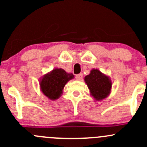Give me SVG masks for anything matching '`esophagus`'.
Listing matches in <instances>:
<instances>
[{"label":"esophagus","instance_id":"1","mask_svg":"<svg viewBox=\"0 0 147 147\" xmlns=\"http://www.w3.org/2000/svg\"><path fill=\"white\" fill-rule=\"evenodd\" d=\"M76 77V80H80L82 78H83V74H76V75L75 76Z\"/></svg>","mask_w":147,"mask_h":147}]
</instances>
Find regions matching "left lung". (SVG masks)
Wrapping results in <instances>:
<instances>
[{"instance_id": "obj_1", "label": "left lung", "mask_w": 147, "mask_h": 147, "mask_svg": "<svg viewBox=\"0 0 147 147\" xmlns=\"http://www.w3.org/2000/svg\"><path fill=\"white\" fill-rule=\"evenodd\" d=\"M91 94L97 100L105 99L110 93L111 82L109 78L102 74L98 69H92L89 75L85 77Z\"/></svg>"}]
</instances>
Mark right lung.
Here are the masks:
<instances>
[{"instance_id": "obj_1", "label": "right lung", "mask_w": 147, "mask_h": 147, "mask_svg": "<svg viewBox=\"0 0 147 147\" xmlns=\"http://www.w3.org/2000/svg\"><path fill=\"white\" fill-rule=\"evenodd\" d=\"M72 74H67L61 69H55L46 74L40 81V86L42 93L52 100L58 99L62 90L69 80L74 78Z\"/></svg>"}]
</instances>
